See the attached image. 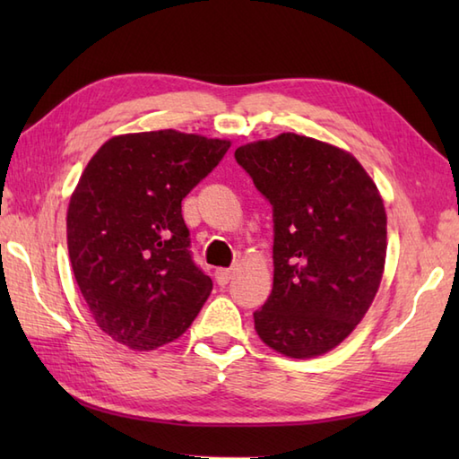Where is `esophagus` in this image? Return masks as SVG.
<instances>
[{
    "mask_svg": "<svg viewBox=\"0 0 459 459\" xmlns=\"http://www.w3.org/2000/svg\"><path fill=\"white\" fill-rule=\"evenodd\" d=\"M232 274H235V272H232L230 268H219L217 272H214V276H217V281L221 286L229 284V281L232 280Z\"/></svg>",
    "mask_w": 459,
    "mask_h": 459,
    "instance_id": "34e87169",
    "label": "esophagus"
}]
</instances>
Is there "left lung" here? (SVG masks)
Returning a JSON list of instances; mask_svg holds the SVG:
<instances>
[{
  "mask_svg": "<svg viewBox=\"0 0 459 459\" xmlns=\"http://www.w3.org/2000/svg\"><path fill=\"white\" fill-rule=\"evenodd\" d=\"M237 161L274 209V286L255 329L276 353L311 359L353 333L383 280L386 211L353 153L284 132Z\"/></svg>",
  "mask_w": 459,
  "mask_h": 459,
  "instance_id": "1",
  "label": "left lung"
}]
</instances>
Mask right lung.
<instances>
[{"label":"right lung","instance_id":"add662e5","mask_svg":"<svg viewBox=\"0 0 459 459\" xmlns=\"http://www.w3.org/2000/svg\"><path fill=\"white\" fill-rule=\"evenodd\" d=\"M230 142L178 130L114 135L81 175L66 211L73 274L106 335L153 351L189 329L212 280L195 266L181 201Z\"/></svg>","mask_w":459,"mask_h":459}]
</instances>
